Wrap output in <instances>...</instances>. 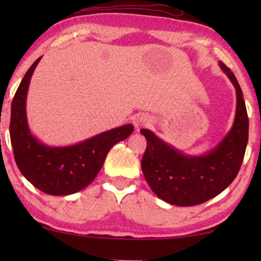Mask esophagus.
Listing matches in <instances>:
<instances>
[{
	"label": "esophagus",
	"instance_id": "esophagus-1",
	"mask_svg": "<svg viewBox=\"0 0 261 261\" xmlns=\"http://www.w3.org/2000/svg\"><path fill=\"white\" fill-rule=\"evenodd\" d=\"M148 123H151V119H149V116L146 115V114H137V115L133 117V124L135 128L147 126Z\"/></svg>",
	"mask_w": 261,
	"mask_h": 261
}]
</instances>
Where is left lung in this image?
Returning a JSON list of instances; mask_svg holds the SVG:
<instances>
[{"instance_id": "1", "label": "left lung", "mask_w": 261, "mask_h": 261, "mask_svg": "<svg viewBox=\"0 0 261 261\" xmlns=\"http://www.w3.org/2000/svg\"><path fill=\"white\" fill-rule=\"evenodd\" d=\"M237 91L233 126L209 152L187 154L174 148L152 130L141 129L147 147L141 160L145 179L160 199L178 206L204 203L221 194L238 176L248 141V116L242 90L234 73L219 63Z\"/></svg>"}]
</instances>
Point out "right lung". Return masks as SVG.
Masks as SVG:
<instances>
[{
	"label": "right lung",
	"instance_id": "add662e5",
	"mask_svg": "<svg viewBox=\"0 0 261 261\" xmlns=\"http://www.w3.org/2000/svg\"><path fill=\"white\" fill-rule=\"evenodd\" d=\"M40 59L28 69L12 102L9 133L14 158L23 177L40 191L72 195L95 179L110 148L126 140L134 127L124 124L69 146H48L39 140L28 126L26 101L32 74Z\"/></svg>",
	"mask_w": 261,
	"mask_h": 261
}]
</instances>
